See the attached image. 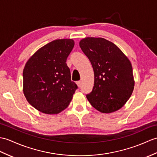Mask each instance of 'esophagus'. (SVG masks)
<instances>
[{
    "instance_id": "34e87169",
    "label": "esophagus",
    "mask_w": 157,
    "mask_h": 157,
    "mask_svg": "<svg viewBox=\"0 0 157 157\" xmlns=\"http://www.w3.org/2000/svg\"><path fill=\"white\" fill-rule=\"evenodd\" d=\"M77 85H78V86L79 87H81V86H82V82L81 81H78V82H77Z\"/></svg>"
}]
</instances>
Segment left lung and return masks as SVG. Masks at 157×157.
Returning a JSON list of instances; mask_svg holds the SVG:
<instances>
[{
    "instance_id": "8db88e82",
    "label": "left lung",
    "mask_w": 157,
    "mask_h": 157,
    "mask_svg": "<svg viewBox=\"0 0 157 157\" xmlns=\"http://www.w3.org/2000/svg\"><path fill=\"white\" fill-rule=\"evenodd\" d=\"M94 72V86L86 96L92 106L102 113L118 110L131 96L134 80L128 58L114 43L101 37L79 41Z\"/></svg>"
}]
</instances>
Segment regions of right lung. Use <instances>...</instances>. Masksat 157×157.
<instances>
[{
	"mask_svg": "<svg viewBox=\"0 0 157 157\" xmlns=\"http://www.w3.org/2000/svg\"><path fill=\"white\" fill-rule=\"evenodd\" d=\"M74 44L71 39L54 40L38 49L25 65L24 95L41 112L59 114L68 106L78 88L66 63Z\"/></svg>",
	"mask_w": 157,
	"mask_h": 157,
	"instance_id": "1",
	"label": "right lung"
}]
</instances>
